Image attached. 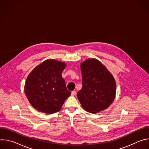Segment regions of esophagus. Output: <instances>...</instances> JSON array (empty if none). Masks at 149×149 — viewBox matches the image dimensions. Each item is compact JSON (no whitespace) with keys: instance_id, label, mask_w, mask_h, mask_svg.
Wrapping results in <instances>:
<instances>
[{"instance_id":"esophagus-1","label":"esophagus","mask_w":149,"mask_h":149,"mask_svg":"<svg viewBox=\"0 0 149 149\" xmlns=\"http://www.w3.org/2000/svg\"><path fill=\"white\" fill-rule=\"evenodd\" d=\"M76 95V91H72V93H71V95L72 96H74Z\"/></svg>"}]
</instances>
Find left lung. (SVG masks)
<instances>
[{
    "instance_id": "obj_1",
    "label": "left lung",
    "mask_w": 149,
    "mask_h": 149,
    "mask_svg": "<svg viewBox=\"0 0 149 149\" xmlns=\"http://www.w3.org/2000/svg\"><path fill=\"white\" fill-rule=\"evenodd\" d=\"M82 88L77 97L87 112L97 113L107 109L116 97V84L113 75L98 60L81 63Z\"/></svg>"
}]
</instances>
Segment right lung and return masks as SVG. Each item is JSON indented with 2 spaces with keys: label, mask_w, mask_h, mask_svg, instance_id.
Returning a JSON list of instances; mask_svg holds the SVG:
<instances>
[{
  "label": "right lung",
  "mask_w": 149,
  "mask_h": 149,
  "mask_svg": "<svg viewBox=\"0 0 149 149\" xmlns=\"http://www.w3.org/2000/svg\"><path fill=\"white\" fill-rule=\"evenodd\" d=\"M65 63L49 59L36 67L28 76L24 92L32 107L38 111L53 114L59 111L71 95L62 72Z\"/></svg>",
  "instance_id": "1"
}]
</instances>
